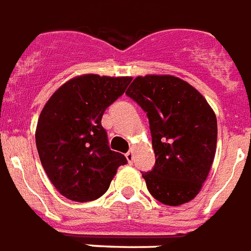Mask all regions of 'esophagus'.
<instances>
[{"label":"esophagus","instance_id":"esophagus-1","mask_svg":"<svg viewBox=\"0 0 251 251\" xmlns=\"http://www.w3.org/2000/svg\"><path fill=\"white\" fill-rule=\"evenodd\" d=\"M126 158H127L128 163L132 164V162H133V152H132V151H129V152L126 153Z\"/></svg>","mask_w":251,"mask_h":251}]
</instances>
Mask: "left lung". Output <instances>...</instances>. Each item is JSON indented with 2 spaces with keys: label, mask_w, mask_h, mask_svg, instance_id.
Segmentation results:
<instances>
[{
  "label": "left lung",
  "mask_w": 251,
  "mask_h": 251,
  "mask_svg": "<svg viewBox=\"0 0 251 251\" xmlns=\"http://www.w3.org/2000/svg\"><path fill=\"white\" fill-rule=\"evenodd\" d=\"M147 113L155 166L142 173L150 194L167 206L193 201L217 150V116L187 81L171 75L138 76L126 92Z\"/></svg>",
  "instance_id": "1"
}]
</instances>
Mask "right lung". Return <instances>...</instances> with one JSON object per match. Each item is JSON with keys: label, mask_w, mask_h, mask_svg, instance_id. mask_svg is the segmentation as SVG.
I'll list each match as a JSON object with an SVG mask.
<instances>
[{"label": "right lung", "mask_w": 251, "mask_h": 251, "mask_svg": "<svg viewBox=\"0 0 251 251\" xmlns=\"http://www.w3.org/2000/svg\"><path fill=\"white\" fill-rule=\"evenodd\" d=\"M132 77L83 75L53 93L36 128V146L49 180L65 198H100L127 159L111 151L101 126L104 111L120 98Z\"/></svg>", "instance_id": "1"}]
</instances>
